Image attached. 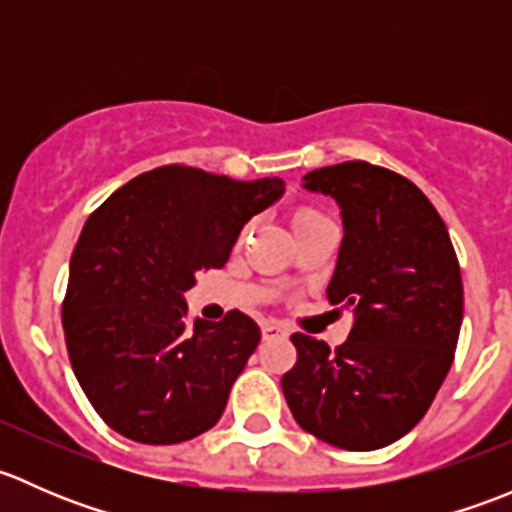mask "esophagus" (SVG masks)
I'll return each mask as SVG.
<instances>
[{"label": "esophagus", "instance_id": "34e87169", "mask_svg": "<svg viewBox=\"0 0 512 512\" xmlns=\"http://www.w3.org/2000/svg\"><path fill=\"white\" fill-rule=\"evenodd\" d=\"M275 337H285V329L275 322L262 324V339H275Z\"/></svg>", "mask_w": 512, "mask_h": 512}]
</instances>
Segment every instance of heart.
Returning a JSON list of instances; mask_svg holds the SVG:
<instances>
[{
  "mask_svg": "<svg viewBox=\"0 0 512 512\" xmlns=\"http://www.w3.org/2000/svg\"><path fill=\"white\" fill-rule=\"evenodd\" d=\"M317 220H324V215L319 213L317 208H309V205H299V208H294L292 215H289V223H292V230H294V232L304 230V227H309L312 223H317ZM245 235H247V227H245V230H242L240 240H242V237H245Z\"/></svg>",
  "mask_w": 512,
  "mask_h": 512,
  "instance_id": "b5f03b06",
  "label": "heart"
}]
</instances>
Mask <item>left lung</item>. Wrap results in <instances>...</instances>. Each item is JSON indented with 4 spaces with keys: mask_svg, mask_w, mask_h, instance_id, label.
<instances>
[{
    "mask_svg": "<svg viewBox=\"0 0 512 512\" xmlns=\"http://www.w3.org/2000/svg\"><path fill=\"white\" fill-rule=\"evenodd\" d=\"M342 208L344 240L327 287L352 312L349 339L292 334L297 364L282 376L294 421L344 451L399 441L441 389L463 322V282L446 223L404 175L364 160L304 175Z\"/></svg>",
    "mask_w": 512,
    "mask_h": 512,
    "instance_id": "obj_1",
    "label": "left lung"
}]
</instances>
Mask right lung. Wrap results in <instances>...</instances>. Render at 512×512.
Returning a JSON list of instances; mask_svg holds the SVG:
<instances>
[{
	"label": "right lung",
	"instance_id": "obj_1",
	"mask_svg": "<svg viewBox=\"0 0 512 512\" xmlns=\"http://www.w3.org/2000/svg\"><path fill=\"white\" fill-rule=\"evenodd\" d=\"M282 193L280 178L160 165L86 220L61 324L76 379L113 431L168 446L220 421L260 327L237 309L188 322L183 294L200 270L225 265L247 220Z\"/></svg>",
	"mask_w": 512,
	"mask_h": 512
}]
</instances>
